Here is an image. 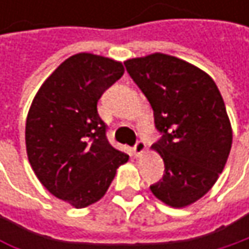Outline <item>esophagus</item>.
<instances>
[{
    "mask_svg": "<svg viewBox=\"0 0 249 249\" xmlns=\"http://www.w3.org/2000/svg\"><path fill=\"white\" fill-rule=\"evenodd\" d=\"M132 150H134L135 156H141L144 153V150H145V142L142 140H137V142L134 144Z\"/></svg>",
    "mask_w": 249,
    "mask_h": 249,
    "instance_id": "esophagus-1",
    "label": "esophagus"
}]
</instances>
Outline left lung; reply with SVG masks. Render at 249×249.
I'll list each match as a JSON object with an SVG mask.
<instances>
[{"instance_id":"1","label":"left lung","mask_w":249,"mask_h":249,"mask_svg":"<svg viewBox=\"0 0 249 249\" xmlns=\"http://www.w3.org/2000/svg\"><path fill=\"white\" fill-rule=\"evenodd\" d=\"M148 99L160 138L154 142L164 161L153 195L173 208L187 206L222 173L232 145V129L213 79L173 56L154 53L124 63Z\"/></svg>"}]
</instances>
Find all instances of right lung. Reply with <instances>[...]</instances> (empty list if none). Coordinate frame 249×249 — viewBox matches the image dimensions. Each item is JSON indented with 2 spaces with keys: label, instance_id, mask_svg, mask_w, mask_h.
I'll use <instances>...</instances> for the list:
<instances>
[{
  "label": "right lung",
  "instance_id": "obj_1",
  "mask_svg": "<svg viewBox=\"0 0 249 249\" xmlns=\"http://www.w3.org/2000/svg\"><path fill=\"white\" fill-rule=\"evenodd\" d=\"M124 75L90 53L65 60L38 89L25 123L28 161L41 184L77 209L98 202L128 154L112 147L98 114L102 93Z\"/></svg>",
  "mask_w": 249,
  "mask_h": 249
}]
</instances>
